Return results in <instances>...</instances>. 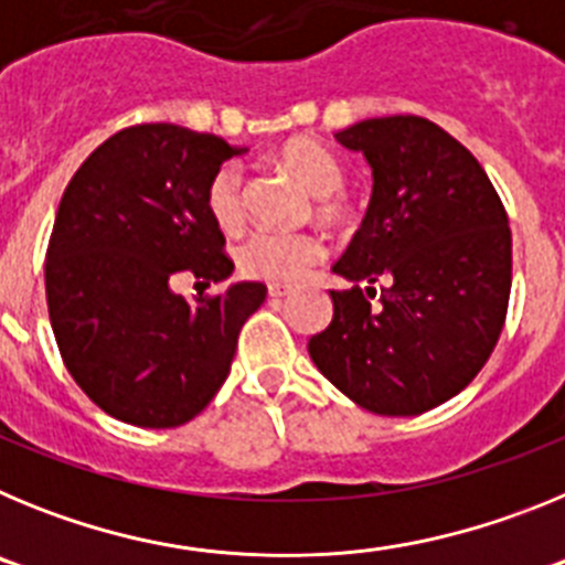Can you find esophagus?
<instances>
[{
	"label": "esophagus",
	"instance_id": "1",
	"mask_svg": "<svg viewBox=\"0 0 565 565\" xmlns=\"http://www.w3.org/2000/svg\"><path fill=\"white\" fill-rule=\"evenodd\" d=\"M288 294H291V286H279V282H271V286H268V297L274 299H282L288 297Z\"/></svg>",
	"mask_w": 565,
	"mask_h": 565
}]
</instances>
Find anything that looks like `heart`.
<instances>
[{
	"instance_id": "1",
	"label": "heart",
	"mask_w": 565,
	"mask_h": 565,
	"mask_svg": "<svg viewBox=\"0 0 565 565\" xmlns=\"http://www.w3.org/2000/svg\"><path fill=\"white\" fill-rule=\"evenodd\" d=\"M277 163L291 174L299 186L317 198V212L326 221H337L342 206L337 192L344 183L342 163L319 147L317 141L297 138L277 152ZM209 212L214 223L226 232L243 223V178L234 167H223L214 174L206 192ZM326 257L322 239L306 232H257L239 246L237 266L248 277L268 282H299Z\"/></svg>"
}]
</instances>
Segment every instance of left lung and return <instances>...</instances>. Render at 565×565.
<instances>
[{
	"label": "left lung",
	"mask_w": 565,
	"mask_h": 565,
	"mask_svg": "<svg viewBox=\"0 0 565 565\" xmlns=\"http://www.w3.org/2000/svg\"><path fill=\"white\" fill-rule=\"evenodd\" d=\"M373 172L371 206L333 271V319L308 339L319 373L364 411L418 416L461 393L501 337L512 232L467 147L418 115L337 132ZM364 278V292L358 282ZM387 278L376 303L375 279Z\"/></svg>",
	"instance_id": "obj_1"
}]
</instances>
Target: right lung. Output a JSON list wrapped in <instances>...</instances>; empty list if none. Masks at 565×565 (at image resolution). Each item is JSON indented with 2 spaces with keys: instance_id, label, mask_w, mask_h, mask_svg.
I'll return each instance as SVG.
<instances>
[{
  "instance_id": "right-lung-1",
  "label": "right lung",
  "mask_w": 565,
  "mask_h": 565,
  "mask_svg": "<svg viewBox=\"0 0 565 565\" xmlns=\"http://www.w3.org/2000/svg\"><path fill=\"white\" fill-rule=\"evenodd\" d=\"M243 152L178 124H138L107 138L64 189L44 263L50 326L70 376L118 422H192L266 299L248 279L194 302L172 291L181 271L232 277L206 192Z\"/></svg>"
}]
</instances>
